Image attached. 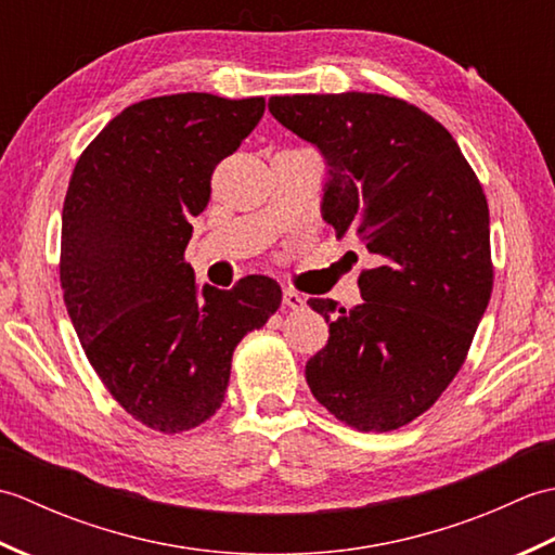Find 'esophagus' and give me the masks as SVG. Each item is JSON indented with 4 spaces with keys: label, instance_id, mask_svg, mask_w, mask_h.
Listing matches in <instances>:
<instances>
[{
    "label": "esophagus",
    "instance_id": "obj_1",
    "mask_svg": "<svg viewBox=\"0 0 555 555\" xmlns=\"http://www.w3.org/2000/svg\"><path fill=\"white\" fill-rule=\"evenodd\" d=\"M284 305H286V308H291V310H302L305 308V298L300 296V293L286 288L284 291Z\"/></svg>",
    "mask_w": 555,
    "mask_h": 555
}]
</instances>
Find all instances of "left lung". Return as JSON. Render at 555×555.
Returning a JSON list of instances; mask_svg holds the SVG:
<instances>
[{"instance_id":"1","label":"left lung","mask_w":555,"mask_h":555,"mask_svg":"<svg viewBox=\"0 0 555 555\" xmlns=\"http://www.w3.org/2000/svg\"><path fill=\"white\" fill-rule=\"evenodd\" d=\"M269 112L324 155V221L374 255L356 308L310 300L328 344L305 364V379L348 427H403L453 382L489 305L487 195L453 135L405 100L284 95Z\"/></svg>"}]
</instances>
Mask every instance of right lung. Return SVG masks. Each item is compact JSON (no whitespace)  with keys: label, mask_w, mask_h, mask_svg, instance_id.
Masks as SVG:
<instances>
[{"label":"right lung","mask_w":555,"mask_h":555,"mask_svg":"<svg viewBox=\"0 0 555 555\" xmlns=\"http://www.w3.org/2000/svg\"><path fill=\"white\" fill-rule=\"evenodd\" d=\"M262 114L264 98L209 92L135 102L70 173L59 259L66 310L112 398L155 431L215 415L235 346L281 305V286L259 274L197 293L183 257L211 173Z\"/></svg>","instance_id":"add662e5"}]
</instances>
